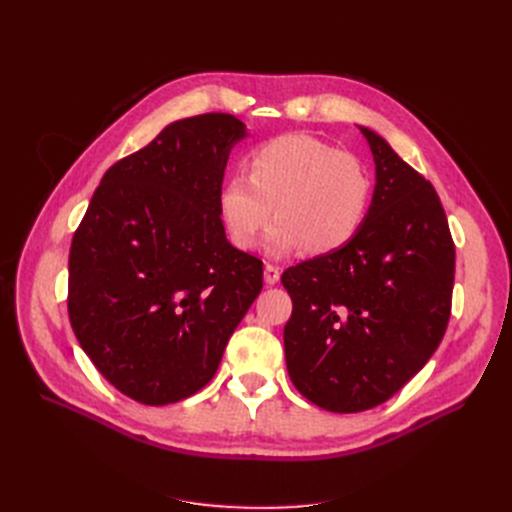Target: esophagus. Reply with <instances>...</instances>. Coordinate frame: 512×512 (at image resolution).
<instances>
[{
	"instance_id": "1",
	"label": "esophagus",
	"mask_w": 512,
	"mask_h": 512,
	"mask_svg": "<svg viewBox=\"0 0 512 512\" xmlns=\"http://www.w3.org/2000/svg\"><path fill=\"white\" fill-rule=\"evenodd\" d=\"M280 275H282L280 267H275V265H265V282H267L269 286H273V284L280 282Z\"/></svg>"
}]
</instances>
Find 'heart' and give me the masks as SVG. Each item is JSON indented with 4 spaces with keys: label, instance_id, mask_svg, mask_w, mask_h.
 I'll list each match as a JSON object with an SVG mask.
<instances>
[{
    "label": "heart",
    "instance_id": "b5f03b06",
    "mask_svg": "<svg viewBox=\"0 0 512 512\" xmlns=\"http://www.w3.org/2000/svg\"><path fill=\"white\" fill-rule=\"evenodd\" d=\"M374 181L367 166L309 134H284L247 156V175L224 179L218 209L230 241L252 250L273 215L267 252L275 258L307 247L327 256L359 235L371 205Z\"/></svg>",
    "mask_w": 512,
    "mask_h": 512
}]
</instances>
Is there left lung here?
Wrapping results in <instances>:
<instances>
[{
    "mask_svg": "<svg viewBox=\"0 0 512 512\" xmlns=\"http://www.w3.org/2000/svg\"><path fill=\"white\" fill-rule=\"evenodd\" d=\"M376 164L367 220L346 247L282 275L292 384L339 414L384 404L425 367L451 316L455 245L433 185L374 130L359 126Z\"/></svg>",
    "mask_w": 512,
    "mask_h": 512,
    "instance_id": "1",
    "label": "left lung"
}]
</instances>
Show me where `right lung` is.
<instances>
[{
  "instance_id": "right-lung-1",
  "label": "right lung",
  "mask_w": 512,
  "mask_h": 512,
  "mask_svg": "<svg viewBox=\"0 0 512 512\" xmlns=\"http://www.w3.org/2000/svg\"><path fill=\"white\" fill-rule=\"evenodd\" d=\"M245 123L179 119L106 170L70 247L76 339L117 391L175 404L215 376L262 290V260L230 245L218 192Z\"/></svg>"
}]
</instances>
